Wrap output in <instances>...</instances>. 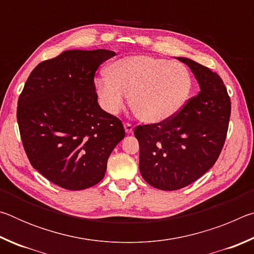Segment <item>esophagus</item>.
Here are the masks:
<instances>
[{
	"label": "esophagus",
	"mask_w": 254,
	"mask_h": 254,
	"mask_svg": "<svg viewBox=\"0 0 254 254\" xmlns=\"http://www.w3.org/2000/svg\"><path fill=\"white\" fill-rule=\"evenodd\" d=\"M124 128H126V132L127 133V134H130V133L133 132V126H132L131 123H128V122L124 123Z\"/></svg>",
	"instance_id": "1"
}]
</instances>
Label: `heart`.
Returning a JSON list of instances; mask_svg holds the SVG:
<instances>
[{
  "mask_svg": "<svg viewBox=\"0 0 254 254\" xmlns=\"http://www.w3.org/2000/svg\"><path fill=\"white\" fill-rule=\"evenodd\" d=\"M106 71L107 75L95 80L104 110L117 114L131 95L133 112L145 123H161L175 117L192 89L186 66L151 56L119 59Z\"/></svg>",
  "mask_w": 254,
  "mask_h": 254,
  "instance_id": "heart-1",
  "label": "heart"
}]
</instances>
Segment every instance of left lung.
<instances>
[{
    "instance_id": "left-lung-1",
    "label": "left lung",
    "mask_w": 254,
    "mask_h": 254,
    "mask_svg": "<svg viewBox=\"0 0 254 254\" xmlns=\"http://www.w3.org/2000/svg\"><path fill=\"white\" fill-rule=\"evenodd\" d=\"M177 59L194 72L200 92L168 121L134 128L141 176L161 190L186 187L212 168L224 145L231 115L221 77L194 60Z\"/></svg>"
}]
</instances>
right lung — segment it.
Returning <instances> with one entry per match:
<instances>
[{
  "instance_id": "1",
  "label": "right lung",
  "mask_w": 254,
  "mask_h": 254,
  "mask_svg": "<svg viewBox=\"0 0 254 254\" xmlns=\"http://www.w3.org/2000/svg\"><path fill=\"white\" fill-rule=\"evenodd\" d=\"M111 50H66L40 63L25 81L16 110L30 163L49 182L80 190L103 179L124 131L97 103L95 72Z\"/></svg>"
}]
</instances>
